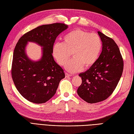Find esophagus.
I'll return each instance as SVG.
<instances>
[{
  "label": "esophagus",
  "mask_w": 134,
  "mask_h": 134,
  "mask_svg": "<svg viewBox=\"0 0 134 134\" xmlns=\"http://www.w3.org/2000/svg\"><path fill=\"white\" fill-rule=\"evenodd\" d=\"M65 76H66V77H69L71 76V75L67 74V73H66V74H65Z\"/></svg>",
  "instance_id": "obj_1"
}]
</instances>
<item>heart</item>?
<instances>
[{
  "label": "heart",
  "mask_w": 134,
  "mask_h": 134,
  "mask_svg": "<svg viewBox=\"0 0 134 134\" xmlns=\"http://www.w3.org/2000/svg\"><path fill=\"white\" fill-rule=\"evenodd\" d=\"M63 43L56 42L53 47V55L61 66L67 63L71 56L74 58L65 68L71 73L90 67L96 62L102 49V41L97 34L81 29H75L65 35Z\"/></svg>",
  "instance_id": "1"
}]
</instances>
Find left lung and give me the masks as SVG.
I'll return each instance as SVG.
<instances>
[{"label":"left lung","mask_w":134,"mask_h":134,"mask_svg":"<svg viewBox=\"0 0 134 134\" xmlns=\"http://www.w3.org/2000/svg\"><path fill=\"white\" fill-rule=\"evenodd\" d=\"M102 52L93 66L79 74L82 83L77 93L90 104L102 101L114 91L121 77L123 61L118 46L114 41L100 31Z\"/></svg>","instance_id":"1"}]
</instances>
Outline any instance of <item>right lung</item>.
<instances>
[{
    "instance_id": "add662e5",
    "label": "right lung",
    "mask_w": 134,
    "mask_h": 134,
    "mask_svg": "<svg viewBox=\"0 0 134 134\" xmlns=\"http://www.w3.org/2000/svg\"><path fill=\"white\" fill-rule=\"evenodd\" d=\"M68 28L62 23L43 25L27 32L20 38L13 52L12 77L19 93L35 104L49 101L55 94L64 71L55 62L53 47L57 37ZM29 42L42 47V57L37 61L30 60L26 52Z\"/></svg>"
}]
</instances>
